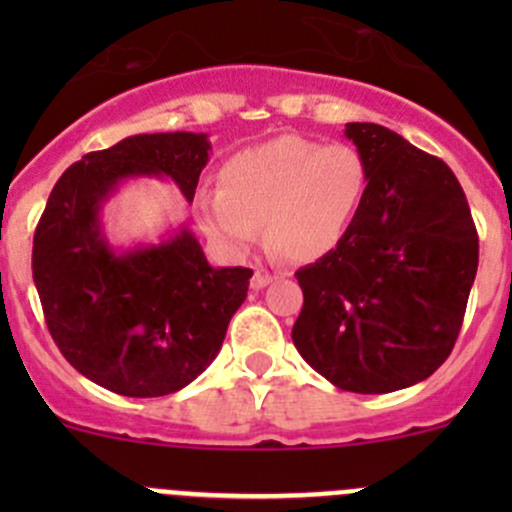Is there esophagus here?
<instances>
[{"label":"esophagus","mask_w":512,"mask_h":512,"mask_svg":"<svg viewBox=\"0 0 512 512\" xmlns=\"http://www.w3.org/2000/svg\"><path fill=\"white\" fill-rule=\"evenodd\" d=\"M275 280V275H270V272L267 270H255V275H252V289H262V287H267L270 285V282Z\"/></svg>","instance_id":"1"}]
</instances>
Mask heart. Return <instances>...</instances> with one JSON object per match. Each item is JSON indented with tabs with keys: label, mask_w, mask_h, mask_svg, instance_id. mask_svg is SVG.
Returning <instances> with one entry per match:
<instances>
[{
	"label": "heart",
	"mask_w": 512,
	"mask_h": 512,
	"mask_svg": "<svg viewBox=\"0 0 512 512\" xmlns=\"http://www.w3.org/2000/svg\"><path fill=\"white\" fill-rule=\"evenodd\" d=\"M369 168L349 143L277 136L227 158L203 225L242 252L265 225L267 245L289 262H317L339 247L364 203Z\"/></svg>",
	"instance_id": "obj_1"
}]
</instances>
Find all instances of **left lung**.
I'll return each mask as SVG.
<instances>
[{
  "mask_svg": "<svg viewBox=\"0 0 512 512\" xmlns=\"http://www.w3.org/2000/svg\"><path fill=\"white\" fill-rule=\"evenodd\" d=\"M344 136L369 168L364 203L334 252L294 272L292 342L337 389L389 394L451 354L478 270L466 193L441 158L376 123Z\"/></svg>",
  "mask_w": 512,
  "mask_h": 512,
  "instance_id": "8db88e82",
  "label": "left lung"
}]
</instances>
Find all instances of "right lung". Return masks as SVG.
Returning a JSON list of instances; mask_svg holds the SVG:
<instances>
[{
    "mask_svg": "<svg viewBox=\"0 0 512 512\" xmlns=\"http://www.w3.org/2000/svg\"><path fill=\"white\" fill-rule=\"evenodd\" d=\"M208 151L205 133L175 131L86 153L56 180L36 225L32 272L51 339L113 394L153 399L198 379L247 297L252 270L210 265L188 227L126 252L103 235V203L128 178H170L193 203Z\"/></svg>",
    "mask_w": 512,
    "mask_h": 512,
    "instance_id": "1",
    "label": "right lung"
}]
</instances>
